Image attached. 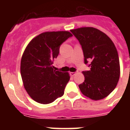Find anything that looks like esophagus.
Returning a JSON list of instances; mask_svg holds the SVG:
<instances>
[{"label": "esophagus", "mask_w": 130, "mask_h": 130, "mask_svg": "<svg viewBox=\"0 0 130 130\" xmlns=\"http://www.w3.org/2000/svg\"><path fill=\"white\" fill-rule=\"evenodd\" d=\"M76 74V72H70V75L72 76H73V75H75Z\"/></svg>", "instance_id": "34e87169"}]
</instances>
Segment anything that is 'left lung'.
<instances>
[{
	"label": "left lung",
	"instance_id": "1",
	"mask_svg": "<svg viewBox=\"0 0 130 130\" xmlns=\"http://www.w3.org/2000/svg\"><path fill=\"white\" fill-rule=\"evenodd\" d=\"M82 46L85 63L90 70L83 72L85 81L79 85L83 95L92 100L107 97L117 87L120 74L117 48L109 36L94 27L70 30Z\"/></svg>",
	"mask_w": 130,
	"mask_h": 130
}]
</instances>
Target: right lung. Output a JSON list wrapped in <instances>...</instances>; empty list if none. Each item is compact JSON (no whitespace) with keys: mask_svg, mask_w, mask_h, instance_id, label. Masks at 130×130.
<instances>
[{"mask_svg":"<svg viewBox=\"0 0 130 130\" xmlns=\"http://www.w3.org/2000/svg\"><path fill=\"white\" fill-rule=\"evenodd\" d=\"M72 36L68 31L45 32L28 43L21 60L23 86L30 98L38 103H52L64 94L70 80L68 72L54 70L53 60L59 53L60 45Z\"/></svg>","mask_w":130,"mask_h":130,"instance_id":"1","label":"right lung"}]
</instances>
